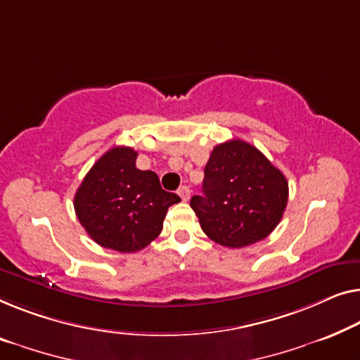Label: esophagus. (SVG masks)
Wrapping results in <instances>:
<instances>
[{
	"label": "esophagus",
	"mask_w": 360,
	"mask_h": 360,
	"mask_svg": "<svg viewBox=\"0 0 360 360\" xmlns=\"http://www.w3.org/2000/svg\"><path fill=\"white\" fill-rule=\"evenodd\" d=\"M179 196L184 201H188L190 196H191V190L188 188V186H180V188H179Z\"/></svg>",
	"instance_id": "1"
}]
</instances>
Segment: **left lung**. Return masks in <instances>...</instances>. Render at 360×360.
Here are the masks:
<instances>
[{
    "label": "left lung",
    "mask_w": 360,
    "mask_h": 360,
    "mask_svg": "<svg viewBox=\"0 0 360 360\" xmlns=\"http://www.w3.org/2000/svg\"><path fill=\"white\" fill-rule=\"evenodd\" d=\"M288 196L283 172L255 146L232 139L212 149L205 167L202 196H193L190 206L211 240L242 248L274 231Z\"/></svg>",
    "instance_id": "left-lung-1"
}]
</instances>
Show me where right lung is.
<instances>
[{"label":"right lung","instance_id":"add662e5","mask_svg":"<svg viewBox=\"0 0 360 360\" xmlns=\"http://www.w3.org/2000/svg\"><path fill=\"white\" fill-rule=\"evenodd\" d=\"M138 153L108 149L75 195V211L94 242L122 253L139 252L162 231L167 210L180 201L162 190L153 170L136 169Z\"/></svg>","mask_w":360,"mask_h":360}]
</instances>
